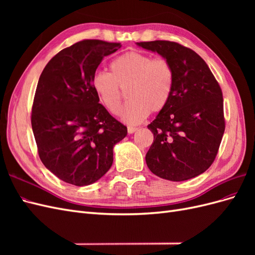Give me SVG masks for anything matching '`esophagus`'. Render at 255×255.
I'll return each mask as SVG.
<instances>
[{
	"mask_svg": "<svg viewBox=\"0 0 255 255\" xmlns=\"http://www.w3.org/2000/svg\"><path fill=\"white\" fill-rule=\"evenodd\" d=\"M138 128H133V127H128V134H133V133H135L136 130H137Z\"/></svg>",
	"mask_w": 255,
	"mask_h": 255,
	"instance_id": "esophagus-1",
	"label": "esophagus"
}]
</instances>
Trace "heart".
Returning a JSON list of instances; mask_svg holds the SVG:
<instances>
[{"label":"heart","mask_w":255,"mask_h":255,"mask_svg":"<svg viewBox=\"0 0 255 255\" xmlns=\"http://www.w3.org/2000/svg\"><path fill=\"white\" fill-rule=\"evenodd\" d=\"M111 73L99 71L92 76V88L112 115L120 112L125 94L129 101L123 107L121 118L129 125L142 121L149 113L163 111L172 96L174 70L165 57L127 52L115 58Z\"/></svg>","instance_id":"b5f03b06"}]
</instances>
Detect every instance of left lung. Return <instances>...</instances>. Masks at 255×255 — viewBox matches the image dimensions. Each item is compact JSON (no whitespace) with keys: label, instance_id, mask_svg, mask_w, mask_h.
I'll use <instances>...</instances> for the list:
<instances>
[{"label":"left lung","instance_id":"8db88e82","mask_svg":"<svg viewBox=\"0 0 255 255\" xmlns=\"http://www.w3.org/2000/svg\"><path fill=\"white\" fill-rule=\"evenodd\" d=\"M170 61L172 96L148 128L154 140L145 163L161 179L180 182L206 171L217 156L226 128L222 91L203 58L168 40L137 42Z\"/></svg>","mask_w":255,"mask_h":255}]
</instances>
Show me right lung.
<instances>
[{
	"instance_id": "add662e5",
	"label": "right lung",
	"mask_w": 255,
	"mask_h": 255,
	"mask_svg": "<svg viewBox=\"0 0 255 255\" xmlns=\"http://www.w3.org/2000/svg\"><path fill=\"white\" fill-rule=\"evenodd\" d=\"M119 42L85 39L44 67L32 106V128L42 164L75 186L95 183L113 165V148L128 128L99 103L91 80Z\"/></svg>"
}]
</instances>
